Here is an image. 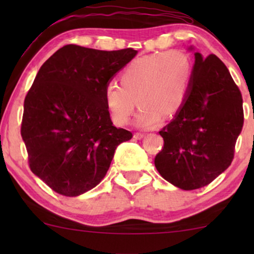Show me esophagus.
Here are the masks:
<instances>
[{"instance_id":"esophagus-1","label":"esophagus","mask_w":254,"mask_h":254,"mask_svg":"<svg viewBox=\"0 0 254 254\" xmlns=\"http://www.w3.org/2000/svg\"><path fill=\"white\" fill-rule=\"evenodd\" d=\"M145 136L144 133H141V131H137V133L134 134V137L136 138V140H141V138H143Z\"/></svg>"}]
</instances>
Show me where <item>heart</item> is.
<instances>
[{
  "label": "heart",
  "instance_id": "b5f03b06",
  "mask_svg": "<svg viewBox=\"0 0 254 254\" xmlns=\"http://www.w3.org/2000/svg\"><path fill=\"white\" fill-rule=\"evenodd\" d=\"M193 68L189 55L172 50L137 58L120 74V83L110 81L104 90L106 107L118 126L128 124L137 103L142 106L136 124L149 127L162 116L175 114L189 95Z\"/></svg>",
  "mask_w": 254,
  "mask_h": 254
}]
</instances>
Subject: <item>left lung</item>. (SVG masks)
<instances>
[{
  "label": "left lung",
  "mask_w": 254,
  "mask_h": 254,
  "mask_svg": "<svg viewBox=\"0 0 254 254\" xmlns=\"http://www.w3.org/2000/svg\"><path fill=\"white\" fill-rule=\"evenodd\" d=\"M243 124L242 93L228 68L216 55L195 53L186 100L159 130L164 145L155 157L156 169L182 190L209 185L230 166Z\"/></svg>",
  "instance_id": "8db88e82"
}]
</instances>
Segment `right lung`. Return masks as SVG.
Masks as SVG:
<instances>
[{"label": "right lung", "mask_w": 254, "mask_h": 254, "mask_svg": "<svg viewBox=\"0 0 254 254\" xmlns=\"http://www.w3.org/2000/svg\"><path fill=\"white\" fill-rule=\"evenodd\" d=\"M136 53L65 45L41 65L24 100L20 134L31 171L54 192L92 190L118 145L133 137L113 126L104 90Z\"/></svg>", "instance_id": "right-lung-1"}]
</instances>
